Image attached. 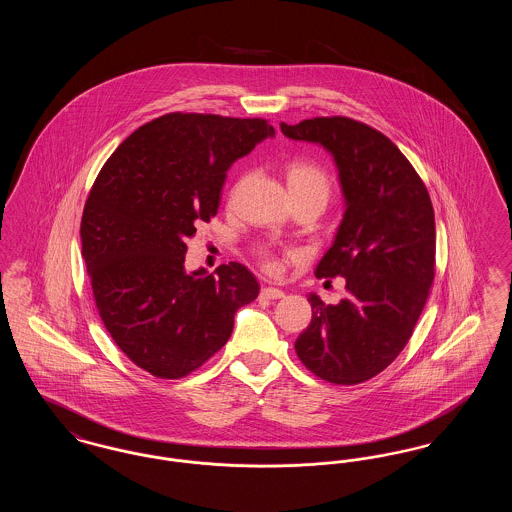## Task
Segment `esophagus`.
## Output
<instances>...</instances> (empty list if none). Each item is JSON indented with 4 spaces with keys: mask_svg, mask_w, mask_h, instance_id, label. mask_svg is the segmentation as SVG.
<instances>
[{
    "mask_svg": "<svg viewBox=\"0 0 512 512\" xmlns=\"http://www.w3.org/2000/svg\"><path fill=\"white\" fill-rule=\"evenodd\" d=\"M261 295H263V297H267V299H282V297H284V292H282V290H278V288H263V290H261Z\"/></svg>",
    "mask_w": 512,
    "mask_h": 512,
    "instance_id": "34e87169",
    "label": "esophagus"
}]
</instances>
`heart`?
<instances>
[{
    "instance_id": "heart-1",
    "label": "heart",
    "mask_w": 512,
    "mask_h": 512,
    "mask_svg": "<svg viewBox=\"0 0 512 512\" xmlns=\"http://www.w3.org/2000/svg\"><path fill=\"white\" fill-rule=\"evenodd\" d=\"M288 188L290 195H303V197H311L318 207L322 209L330 197V178L322 167H318L317 163L311 161H295L288 167ZM265 267L268 270H276L278 265L274 259L265 257Z\"/></svg>"
}]
</instances>
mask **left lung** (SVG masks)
Wrapping results in <instances>:
<instances>
[{
  "mask_svg": "<svg viewBox=\"0 0 512 512\" xmlns=\"http://www.w3.org/2000/svg\"><path fill=\"white\" fill-rule=\"evenodd\" d=\"M295 142L324 147L336 163L345 213L318 278H345V297L324 305L295 340L318 378L353 386L382 372L413 336L436 265V222L428 190L399 147L347 117L280 124Z\"/></svg>",
  "mask_w": 512,
  "mask_h": 512,
  "instance_id": "left-lung-1",
  "label": "left lung"
}]
</instances>
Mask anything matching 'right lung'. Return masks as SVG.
Masks as SVG:
<instances>
[{
	"mask_svg": "<svg viewBox=\"0 0 512 512\" xmlns=\"http://www.w3.org/2000/svg\"><path fill=\"white\" fill-rule=\"evenodd\" d=\"M265 119L169 113L132 132L98 174L80 224L99 317L122 353L157 378H182L228 341L259 295L240 263L186 272L197 226L217 215L226 172L274 138Z\"/></svg>",
	"mask_w": 512,
	"mask_h": 512,
	"instance_id": "add662e5",
	"label": "right lung"
}]
</instances>
